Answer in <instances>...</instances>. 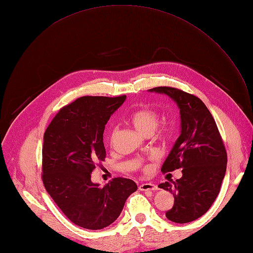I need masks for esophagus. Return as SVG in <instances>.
<instances>
[{
  "instance_id": "obj_1",
  "label": "esophagus",
  "mask_w": 253,
  "mask_h": 253,
  "mask_svg": "<svg viewBox=\"0 0 253 253\" xmlns=\"http://www.w3.org/2000/svg\"><path fill=\"white\" fill-rule=\"evenodd\" d=\"M140 191H156L158 190V187L153 182H144L139 185Z\"/></svg>"
}]
</instances>
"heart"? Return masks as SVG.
Wrapping results in <instances>:
<instances>
[{"mask_svg":"<svg viewBox=\"0 0 253 253\" xmlns=\"http://www.w3.org/2000/svg\"><path fill=\"white\" fill-rule=\"evenodd\" d=\"M159 119H160V115H159V113L156 110L151 108H142L135 111L131 115L130 121L138 132L145 135L149 133H153L155 131L159 123ZM170 132H171V127L165 125L160 130V135L167 136ZM116 133H117V130L113 129L111 132V142H113Z\"/></svg>","mask_w":253,"mask_h":253,"instance_id":"b5f03b06","label":"heart"}]
</instances>
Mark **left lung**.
<instances>
[{
	"label": "left lung",
	"mask_w": 253,
	"mask_h": 253,
	"mask_svg": "<svg viewBox=\"0 0 253 253\" xmlns=\"http://www.w3.org/2000/svg\"><path fill=\"white\" fill-rule=\"evenodd\" d=\"M150 91L170 96L180 110L181 133L161 171L182 169V176L173 184L160 183L159 188L174 197L166 217L176 223L191 222L205 214L215 201L227 170V151L213 117L200 98L174 87Z\"/></svg>",
	"instance_id": "8db88e82"
}]
</instances>
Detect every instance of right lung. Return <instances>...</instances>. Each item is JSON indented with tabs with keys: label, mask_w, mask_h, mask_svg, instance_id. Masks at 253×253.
<instances>
[{
	"label": "right lung",
	"mask_w": 253,
	"mask_h": 253,
	"mask_svg": "<svg viewBox=\"0 0 253 253\" xmlns=\"http://www.w3.org/2000/svg\"><path fill=\"white\" fill-rule=\"evenodd\" d=\"M125 98H77L59 110L44 133V187L63 214L87 230H101L113 223L127 198L137 190L129 178L115 177L100 187L91 181L90 175L106 156L105 124Z\"/></svg>",
	"instance_id": "right-lung-1"
}]
</instances>
